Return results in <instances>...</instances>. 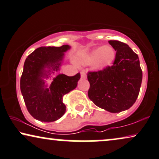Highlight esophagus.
Returning a JSON list of instances; mask_svg holds the SVG:
<instances>
[{
	"mask_svg": "<svg viewBox=\"0 0 159 159\" xmlns=\"http://www.w3.org/2000/svg\"><path fill=\"white\" fill-rule=\"evenodd\" d=\"M81 78H86V74L85 73V71H84V70L81 71Z\"/></svg>",
	"mask_w": 159,
	"mask_h": 159,
	"instance_id": "34e87169",
	"label": "esophagus"
}]
</instances>
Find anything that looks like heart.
Returning <instances> with one entry per match:
<instances>
[{"mask_svg": "<svg viewBox=\"0 0 159 159\" xmlns=\"http://www.w3.org/2000/svg\"><path fill=\"white\" fill-rule=\"evenodd\" d=\"M115 59V52L110 46L98 48L87 54L80 57V61L84 63H91L94 69L102 70L110 66Z\"/></svg>", "mask_w": 159, "mask_h": 159, "instance_id": "1", "label": "heart"}]
</instances>
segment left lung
Returning <instances> with one entry per match:
<instances>
[{
  "label": "left lung",
  "instance_id": "obj_1",
  "mask_svg": "<svg viewBox=\"0 0 159 159\" xmlns=\"http://www.w3.org/2000/svg\"><path fill=\"white\" fill-rule=\"evenodd\" d=\"M116 51L113 65L98 71H89V98L98 107L118 113L134 105L139 93L142 71L138 55L127 44L108 41Z\"/></svg>",
  "mask_w": 159,
  "mask_h": 159
}]
</instances>
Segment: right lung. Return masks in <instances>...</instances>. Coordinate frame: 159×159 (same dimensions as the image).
Returning <instances> with one entry per match:
<instances>
[{"label": "right lung", "mask_w": 159, "mask_h": 159, "mask_svg": "<svg viewBox=\"0 0 159 159\" xmlns=\"http://www.w3.org/2000/svg\"><path fill=\"white\" fill-rule=\"evenodd\" d=\"M70 48L67 45L44 46L37 48L26 58L20 78V90L28 111L36 120L53 122L65 113L63 96L77 86L81 74L78 73L73 76L59 74L53 78L48 88H45L43 78H48L49 72L59 70L64 53ZM45 68L50 70L46 71Z\"/></svg>", "instance_id": "right-lung-1"}]
</instances>
